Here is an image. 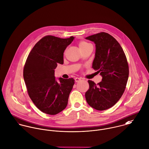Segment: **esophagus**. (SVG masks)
Returning a JSON list of instances; mask_svg holds the SVG:
<instances>
[{"mask_svg":"<svg viewBox=\"0 0 149 149\" xmlns=\"http://www.w3.org/2000/svg\"><path fill=\"white\" fill-rule=\"evenodd\" d=\"M81 80V78H75V82H79Z\"/></svg>","mask_w":149,"mask_h":149,"instance_id":"esophagus-1","label":"esophagus"}]
</instances>
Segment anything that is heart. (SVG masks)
<instances>
[{
  "label": "heart",
  "instance_id": "heart-1",
  "mask_svg": "<svg viewBox=\"0 0 149 149\" xmlns=\"http://www.w3.org/2000/svg\"><path fill=\"white\" fill-rule=\"evenodd\" d=\"M89 45H90L87 42H85V41H81V42H79V44H78L80 49H82L86 47Z\"/></svg>",
  "mask_w": 149,
  "mask_h": 149
}]
</instances>
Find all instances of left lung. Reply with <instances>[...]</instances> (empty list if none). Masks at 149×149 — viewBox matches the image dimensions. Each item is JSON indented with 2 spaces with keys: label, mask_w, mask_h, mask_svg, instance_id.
I'll return each instance as SVG.
<instances>
[{
  "label": "left lung",
  "mask_w": 149,
  "mask_h": 149,
  "mask_svg": "<svg viewBox=\"0 0 149 149\" xmlns=\"http://www.w3.org/2000/svg\"><path fill=\"white\" fill-rule=\"evenodd\" d=\"M85 38L95 44L92 68L102 77L97 85L88 81L89 89L85 98L94 109L106 110L119 101L125 90L129 75L128 62L120 44L109 34L101 32Z\"/></svg>",
  "instance_id": "1"
}]
</instances>
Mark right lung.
Wrapping results in <instances>:
<instances>
[{
	"mask_svg": "<svg viewBox=\"0 0 149 149\" xmlns=\"http://www.w3.org/2000/svg\"><path fill=\"white\" fill-rule=\"evenodd\" d=\"M73 36L60 38L53 36L42 38L34 46L26 61L24 78L30 99L41 112L56 115L67 105L73 78L56 79L55 69L63 64V53L74 40Z\"/></svg>",
	"mask_w": 149,
	"mask_h": 149,
	"instance_id": "1",
	"label": "right lung"
}]
</instances>
